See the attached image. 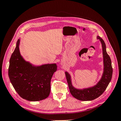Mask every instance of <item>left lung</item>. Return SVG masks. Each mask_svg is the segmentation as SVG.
Here are the masks:
<instances>
[{
    "instance_id": "left-lung-1",
    "label": "left lung",
    "mask_w": 121,
    "mask_h": 121,
    "mask_svg": "<svg viewBox=\"0 0 121 121\" xmlns=\"http://www.w3.org/2000/svg\"><path fill=\"white\" fill-rule=\"evenodd\" d=\"M97 38L101 41L104 56V72L102 78L96 85L89 88L83 89H76L72 85L71 77L67 72H65L69 91L73 97L82 101L92 100L97 98L104 92L112 79V68L111 58L106 51L105 44L102 38L97 36Z\"/></svg>"
}]
</instances>
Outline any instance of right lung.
Masks as SVG:
<instances>
[{
  "mask_svg": "<svg viewBox=\"0 0 121 121\" xmlns=\"http://www.w3.org/2000/svg\"><path fill=\"white\" fill-rule=\"evenodd\" d=\"M20 39L9 60V76L14 89L23 99L39 101L46 98L50 92V81L57 70L56 64L34 67L21 56Z\"/></svg>",
  "mask_w": 121,
  "mask_h": 121,
  "instance_id": "right-lung-1",
  "label": "right lung"
}]
</instances>
